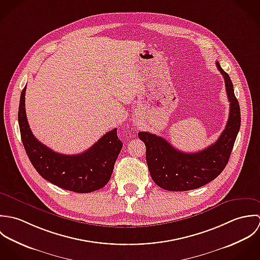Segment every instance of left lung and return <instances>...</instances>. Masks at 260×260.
<instances>
[{"label": "left lung", "instance_id": "1", "mask_svg": "<svg viewBox=\"0 0 260 260\" xmlns=\"http://www.w3.org/2000/svg\"><path fill=\"white\" fill-rule=\"evenodd\" d=\"M216 66L224 77L230 103L229 117L219 139L198 153H183L161 137L148 132L139 133L146 145L147 164L156 185L168 191H189L200 188L217 178L226 167L240 128V106L229 75Z\"/></svg>", "mask_w": 260, "mask_h": 260}]
</instances>
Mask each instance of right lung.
<instances>
[{
    "mask_svg": "<svg viewBox=\"0 0 260 260\" xmlns=\"http://www.w3.org/2000/svg\"><path fill=\"white\" fill-rule=\"evenodd\" d=\"M26 86L18 112L21 139L33 167L54 185L76 193H90L108 183L114 162L122 148L116 128L106 133L90 149L78 155H63L50 150L32 134L25 110Z\"/></svg>",
    "mask_w": 260,
    "mask_h": 260,
    "instance_id": "right-lung-1",
    "label": "right lung"
}]
</instances>
